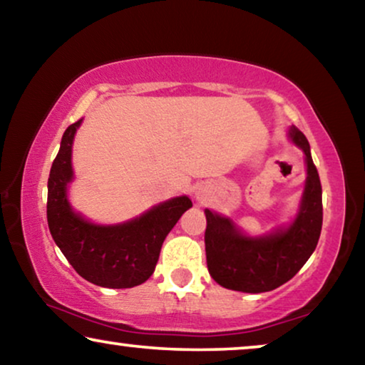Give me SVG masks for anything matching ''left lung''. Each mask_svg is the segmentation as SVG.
<instances>
[{
  "instance_id": "obj_1",
  "label": "left lung",
  "mask_w": 365,
  "mask_h": 365,
  "mask_svg": "<svg viewBox=\"0 0 365 365\" xmlns=\"http://www.w3.org/2000/svg\"><path fill=\"white\" fill-rule=\"evenodd\" d=\"M289 137L304 150L306 188L301 210L289 228L264 238L241 235L232 220L205 210V251L208 273L220 286L243 292H266L284 284L316 250L322 228V188L311 158L309 142L297 127Z\"/></svg>"
}]
</instances>
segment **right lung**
I'll list each match as a JSON object with an SVG mask.
<instances>
[{
  "label": "right lung",
  "instance_id": "1",
  "mask_svg": "<svg viewBox=\"0 0 365 365\" xmlns=\"http://www.w3.org/2000/svg\"><path fill=\"white\" fill-rule=\"evenodd\" d=\"M81 120L66 129L48 180V225L56 245L78 274L102 287L138 286L150 278L165 236L192 208L188 197L153 207L132 222L101 227L89 223L69 207L66 188L73 180L74 133Z\"/></svg>",
  "mask_w": 365,
  "mask_h": 365
}]
</instances>
